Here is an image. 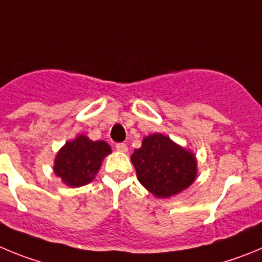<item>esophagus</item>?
Segmentation results:
<instances>
[{"instance_id": "1", "label": "esophagus", "mask_w": 262, "mask_h": 262, "mask_svg": "<svg viewBox=\"0 0 262 262\" xmlns=\"http://www.w3.org/2000/svg\"><path fill=\"white\" fill-rule=\"evenodd\" d=\"M116 150L120 152H126L128 151V146H126L125 143H117Z\"/></svg>"}]
</instances>
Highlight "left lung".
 I'll return each mask as SVG.
<instances>
[{"label":"left lung","instance_id":"8db88e82","mask_svg":"<svg viewBox=\"0 0 262 262\" xmlns=\"http://www.w3.org/2000/svg\"><path fill=\"white\" fill-rule=\"evenodd\" d=\"M130 160L138 181L158 199H168L189 188L199 171L194 152L160 133L145 137Z\"/></svg>","mask_w":262,"mask_h":262}]
</instances>
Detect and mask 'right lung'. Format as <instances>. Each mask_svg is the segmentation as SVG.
<instances>
[{
	"mask_svg": "<svg viewBox=\"0 0 262 262\" xmlns=\"http://www.w3.org/2000/svg\"><path fill=\"white\" fill-rule=\"evenodd\" d=\"M111 152V146L105 141H93L78 134L58 150L53 171L68 187H82L95 179L103 159Z\"/></svg>",
	"mask_w": 262,
	"mask_h": 262,
	"instance_id": "1",
	"label": "right lung"
}]
</instances>
